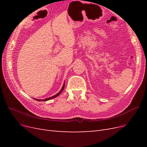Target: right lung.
I'll return each mask as SVG.
<instances>
[{
    "instance_id": "obj_1",
    "label": "right lung",
    "mask_w": 147,
    "mask_h": 147,
    "mask_svg": "<svg viewBox=\"0 0 147 147\" xmlns=\"http://www.w3.org/2000/svg\"><path fill=\"white\" fill-rule=\"evenodd\" d=\"M64 86H65V83H64L63 86V88H62L61 91H60L58 93H57V94H55V96H53L50 97H48V98H46V99H35V100H38V101H47V100H50V99H53V98H55V97H56L57 96H58L61 94V92L63 91L64 88Z\"/></svg>"
}]
</instances>
